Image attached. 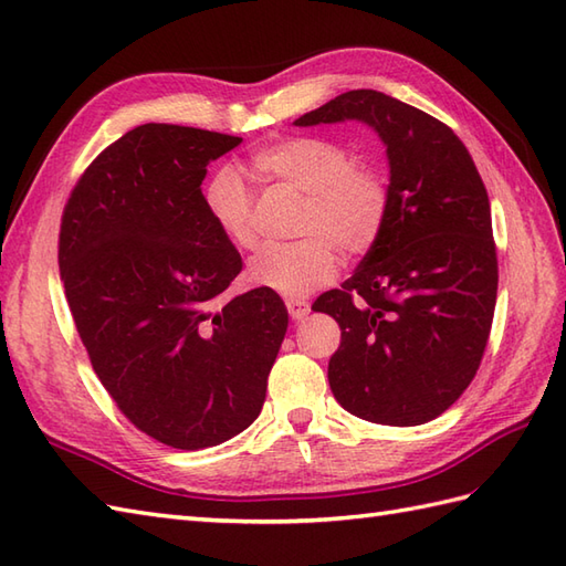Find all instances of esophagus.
Here are the masks:
<instances>
[{
    "mask_svg": "<svg viewBox=\"0 0 566 566\" xmlns=\"http://www.w3.org/2000/svg\"><path fill=\"white\" fill-rule=\"evenodd\" d=\"M284 304H286L289 315H292V321L306 318L308 311H311V306H308V301H306V298H286Z\"/></svg>",
    "mask_w": 566,
    "mask_h": 566,
    "instance_id": "obj_1",
    "label": "esophagus"
}]
</instances>
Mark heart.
I'll return each instance as SVG.
<instances>
[{
	"instance_id": "1",
	"label": "heart",
	"mask_w": 566,
	"mask_h": 566,
	"mask_svg": "<svg viewBox=\"0 0 566 566\" xmlns=\"http://www.w3.org/2000/svg\"><path fill=\"white\" fill-rule=\"evenodd\" d=\"M251 170L268 182L304 192L298 233L304 239L274 243L248 265L253 284L282 296H304L327 284L339 268L337 248L361 255L378 241L390 209V178L384 168L354 161L343 144L325 137H282L258 147ZM205 209L233 248L253 251L255 197L239 170L217 168L205 186Z\"/></svg>"
}]
</instances>
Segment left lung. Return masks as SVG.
Wrapping results in <instances>:
<instances>
[{"instance_id": "left-lung-1", "label": "left lung", "mask_w": 566, "mask_h": 566, "mask_svg": "<svg viewBox=\"0 0 566 566\" xmlns=\"http://www.w3.org/2000/svg\"><path fill=\"white\" fill-rule=\"evenodd\" d=\"M339 120L384 139L390 209L357 272L313 304L343 331L327 378L347 412L417 427L463 396L488 347L499 282L490 197L465 144L415 105L357 88L294 125Z\"/></svg>"}]
</instances>
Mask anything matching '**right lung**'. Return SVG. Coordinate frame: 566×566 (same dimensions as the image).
I'll return each mask as SVG.
<instances>
[{
  "instance_id": "add662e5",
  "label": "right lung",
  "mask_w": 566,
  "mask_h": 566,
  "mask_svg": "<svg viewBox=\"0 0 566 566\" xmlns=\"http://www.w3.org/2000/svg\"><path fill=\"white\" fill-rule=\"evenodd\" d=\"M239 144L139 125L86 166L60 223V277L91 366L129 422L180 451L253 424L289 323L270 289L221 301L243 262L202 180Z\"/></svg>"
}]
</instances>
